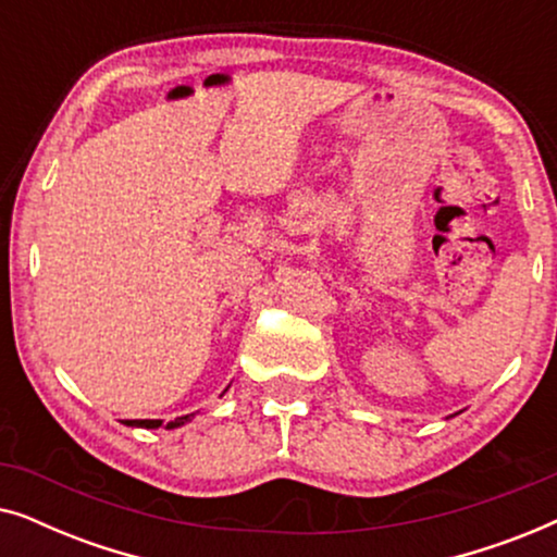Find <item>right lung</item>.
Returning a JSON list of instances; mask_svg holds the SVG:
<instances>
[{
  "mask_svg": "<svg viewBox=\"0 0 557 557\" xmlns=\"http://www.w3.org/2000/svg\"><path fill=\"white\" fill-rule=\"evenodd\" d=\"M187 418L189 416H182V418H177V421L166 423V429H177V425L185 423ZM126 425H139V429H159V425H162V421H126Z\"/></svg>",
  "mask_w": 557,
  "mask_h": 557,
  "instance_id": "1",
  "label": "right lung"
}]
</instances>
